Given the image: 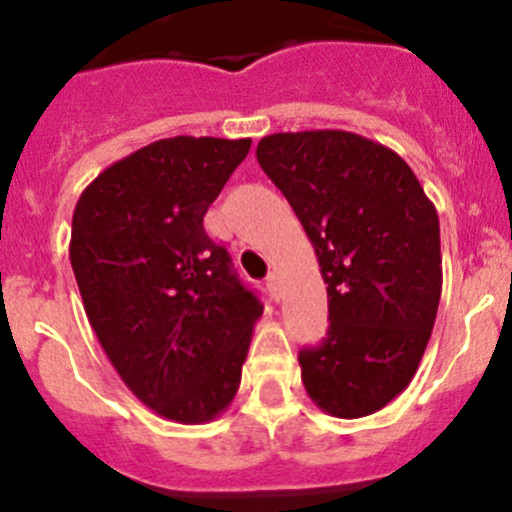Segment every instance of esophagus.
Returning a JSON list of instances; mask_svg holds the SVG:
<instances>
[{
	"instance_id": "esophagus-1",
	"label": "esophagus",
	"mask_w": 512,
	"mask_h": 512,
	"mask_svg": "<svg viewBox=\"0 0 512 512\" xmlns=\"http://www.w3.org/2000/svg\"><path fill=\"white\" fill-rule=\"evenodd\" d=\"M267 289H269V294H272L274 301L282 299V277H279L277 272H272L267 277Z\"/></svg>"
}]
</instances>
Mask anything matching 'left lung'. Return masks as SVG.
Wrapping results in <instances>:
<instances>
[{
  "label": "left lung",
  "mask_w": 512,
  "mask_h": 512,
  "mask_svg": "<svg viewBox=\"0 0 512 512\" xmlns=\"http://www.w3.org/2000/svg\"><path fill=\"white\" fill-rule=\"evenodd\" d=\"M255 155L328 284V338L301 350L303 386L335 418L381 411L418 372L440 306L435 204L401 155L350 131L274 133Z\"/></svg>",
  "instance_id": "8db88e82"
}]
</instances>
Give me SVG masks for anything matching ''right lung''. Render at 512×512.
I'll return each mask as SVG.
<instances>
[{
    "instance_id": "add662e5",
    "label": "right lung",
    "mask_w": 512,
    "mask_h": 512,
    "mask_svg": "<svg viewBox=\"0 0 512 512\" xmlns=\"http://www.w3.org/2000/svg\"><path fill=\"white\" fill-rule=\"evenodd\" d=\"M250 138L174 136L106 167L72 213L84 313L123 384L174 423L218 418L240 386L262 303L204 216Z\"/></svg>"
}]
</instances>
